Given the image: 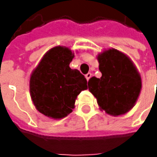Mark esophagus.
I'll use <instances>...</instances> for the list:
<instances>
[{
	"mask_svg": "<svg viewBox=\"0 0 157 157\" xmlns=\"http://www.w3.org/2000/svg\"><path fill=\"white\" fill-rule=\"evenodd\" d=\"M91 77H92V73H91V72H88L87 74L86 75V80H87V81L89 80V78H90Z\"/></svg>",
	"mask_w": 157,
	"mask_h": 157,
	"instance_id": "esophagus-1",
	"label": "esophagus"
}]
</instances>
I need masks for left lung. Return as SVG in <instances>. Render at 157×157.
<instances>
[{"instance_id": "obj_1", "label": "left lung", "mask_w": 157, "mask_h": 157, "mask_svg": "<svg viewBox=\"0 0 157 157\" xmlns=\"http://www.w3.org/2000/svg\"><path fill=\"white\" fill-rule=\"evenodd\" d=\"M98 60L102 76L89 79V91L107 113L114 116L126 113L140 94V74L129 58L117 50L105 51L99 55Z\"/></svg>"}]
</instances>
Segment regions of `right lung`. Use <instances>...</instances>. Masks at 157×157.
<instances>
[{
    "label": "right lung",
    "instance_id": "right-lung-1",
    "mask_svg": "<svg viewBox=\"0 0 157 157\" xmlns=\"http://www.w3.org/2000/svg\"><path fill=\"white\" fill-rule=\"evenodd\" d=\"M73 57L68 48H52L31 74V99L36 108L48 117L61 119L68 115L74 108L77 96L87 89L85 76L70 68Z\"/></svg>",
    "mask_w": 157,
    "mask_h": 157
}]
</instances>
